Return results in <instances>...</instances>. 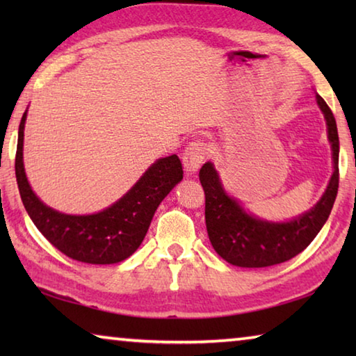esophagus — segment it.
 <instances>
[{"label":"esophagus","mask_w":356,"mask_h":356,"mask_svg":"<svg viewBox=\"0 0 356 356\" xmlns=\"http://www.w3.org/2000/svg\"><path fill=\"white\" fill-rule=\"evenodd\" d=\"M207 156V146L204 143H190L188 146L184 150V166L185 171L190 174H195L197 170H200L201 165L204 163Z\"/></svg>","instance_id":"esophagus-1"}]
</instances>
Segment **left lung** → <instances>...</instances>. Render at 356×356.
I'll return each mask as SVG.
<instances>
[{"label":"left lung","instance_id":"obj_1","mask_svg":"<svg viewBox=\"0 0 356 356\" xmlns=\"http://www.w3.org/2000/svg\"><path fill=\"white\" fill-rule=\"evenodd\" d=\"M333 150L334 171L330 184L309 212L286 222H272L245 212L240 204L222 188L213 165L206 163L200 180L206 193V226L213 250L226 262L246 268L270 267L300 254L328 220L339 186V136L333 113L321 95H316Z\"/></svg>","mask_w":356,"mask_h":356}]
</instances>
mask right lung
Returning a JSON list of instances; mask_svg holds the SVG:
<instances>
[{
  "label": "right lung",
  "instance_id": "1",
  "mask_svg": "<svg viewBox=\"0 0 356 356\" xmlns=\"http://www.w3.org/2000/svg\"><path fill=\"white\" fill-rule=\"evenodd\" d=\"M19 127L15 177L29 218L48 242L65 256L84 264H116L130 257L146 237L156 207L184 177L177 155L159 159L131 188L105 210L92 215H65L34 195L23 168V130Z\"/></svg>",
  "mask_w": 356,
  "mask_h": 356
}]
</instances>
